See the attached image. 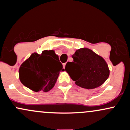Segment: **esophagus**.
Listing matches in <instances>:
<instances>
[{"instance_id": "obj_1", "label": "esophagus", "mask_w": 130, "mask_h": 130, "mask_svg": "<svg viewBox=\"0 0 130 130\" xmlns=\"http://www.w3.org/2000/svg\"><path fill=\"white\" fill-rule=\"evenodd\" d=\"M65 65H66V63H63V68H65Z\"/></svg>"}]
</instances>
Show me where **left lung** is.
Listing matches in <instances>:
<instances>
[{"label": "left lung", "mask_w": 130, "mask_h": 130, "mask_svg": "<svg viewBox=\"0 0 130 130\" xmlns=\"http://www.w3.org/2000/svg\"><path fill=\"white\" fill-rule=\"evenodd\" d=\"M73 62H67L65 71L77 86L93 89L102 85L109 76L108 65L102 57L88 48H80L72 56Z\"/></svg>", "instance_id": "left-lung-1"}]
</instances>
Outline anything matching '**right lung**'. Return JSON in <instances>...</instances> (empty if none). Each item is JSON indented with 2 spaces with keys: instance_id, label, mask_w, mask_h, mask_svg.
<instances>
[{
  "instance_id": "obj_1",
  "label": "right lung",
  "mask_w": 130,
  "mask_h": 130,
  "mask_svg": "<svg viewBox=\"0 0 130 130\" xmlns=\"http://www.w3.org/2000/svg\"><path fill=\"white\" fill-rule=\"evenodd\" d=\"M54 51H43L41 54L33 53L22 63L19 70V79L24 86L34 92H47L56 84L60 71H64Z\"/></svg>"
}]
</instances>
